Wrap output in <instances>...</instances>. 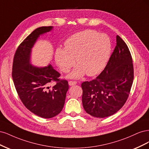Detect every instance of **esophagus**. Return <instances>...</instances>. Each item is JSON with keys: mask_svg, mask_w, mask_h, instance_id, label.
<instances>
[{"mask_svg": "<svg viewBox=\"0 0 149 149\" xmlns=\"http://www.w3.org/2000/svg\"><path fill=\"white\" fill-rule=\"evenodd\" d=\"M77 84V81H69V85L70 86H72V85H75Z\"/></svg>", "mask_w": 149, "mask_h": 149, "instance_id": "1", "label": "esophagus"}]
</instances>
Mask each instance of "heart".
<instances>
[{"instance_id": "1", "label": "heart", "mask_w": 149, "mask_h": 149, "mask_svg": "<svg viewBox=\"0 0 149 149\" xmlns=\"http://www.w3.org/2000/svg\"><path fill=\"white\" fill-rule=\"evenodd\" d=\"M111 50L109 37L92 30L76 33L67 39L64 48H57L54 59L62 72H69L76 62L79 65L69 75L70 79H80L85 74L94 76L106 66Z\"/></svg>"}]
</instances>
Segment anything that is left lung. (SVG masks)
I'll return each mask as SVG.
<instances>
[{"label": "left lung", "instance_id": "obj_1", "mask_svg": "<svg viewBox=\"0 0 149 149\" xmlns=\"http://www.w3.org/2000/svg\"><path fill=\"white\" fill-rule=\"evenodd\" d=\"M134 80L131 52L120 36L104 69L97 78L81 84L82 104L91 116L103 118L121 109L129 97Z\"/></svg>", "mask_w": 149, "mask_h": 149}]
</instances>
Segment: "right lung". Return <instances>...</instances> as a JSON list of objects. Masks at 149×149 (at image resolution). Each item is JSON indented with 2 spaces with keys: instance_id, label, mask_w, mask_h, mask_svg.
Masks as SVG:
<instances>
[{
  "instance_id": "1",
  "label": "right lung",
  "mask_w": 149,
  "mask_h": 149,
  "mask_svg": "<svg viewBox=\"0 0 149 149\" xmlns=\"http://www.w3.org/2000/svg\"><path fill=\"white\" fill-rule=\"evenodd\" d=\"M53 26H41L28 35L18 47L14 56L12 79L18 95L25 107L43 118H51L64 107L68 81L58 79L60 74L51 64L36 67L31 64V49L38 38ZM56 81L52 88L49 85Z\"/></svg>"
}]
</instances>
